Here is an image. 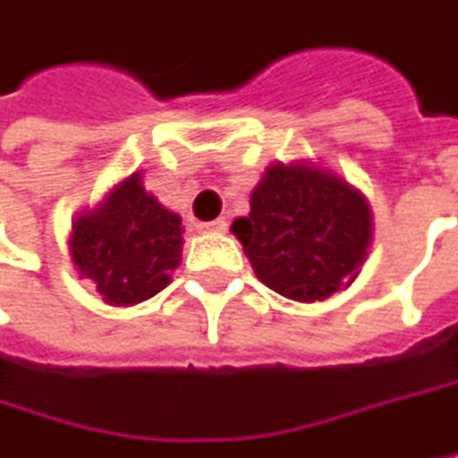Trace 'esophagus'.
I'll return each mask as SVG.
<instances>
[{"label":"esophagus","mask_w":458,"mask_h":458,"mask_svg":"<svg viewBox=\"0 0 458 458\" xmlns=\"http://www.w3.org/2000/svg\"><path fill=\"white\" fill-rule=\"evenodd\" d=\"M196 228L201 230V233H225L228 230V220L217 217V220H209V223H199Z\"/></svg>","instance_id":"1"}]
</instances>
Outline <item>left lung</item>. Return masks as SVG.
Returning <instances> with one entry per match:
<instances>
[{
  "instance_id": "left-lung-1",
  "label": "left lung",
  "mask_w": 458,
  "mask_h": 458,
  "mask_svg": "<svg viewBox=\"0 0 458 458\" xmlns=\"http://www.w3.org/2000/svg\"><path fill=\"white\" fill-rule=\"evenodd\" d=\"M230 230L267 288L310 304L352 285L372 241V212L344 178L312 162H277Z\"/></svg>"
}]
</instances>
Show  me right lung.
Returning <instances> with one entry per match:
<instances>
[{
    "instance_id": "right-lung-1",
    "label": "right lung",
    "mask_w": 458,
    "mask_h": 458,
    "mask_svg": "<svg viewBox=\"0 0 458 458\" xmlns=\"http://www.w3.org/2000/svg\"><path fill=\"white\" fill-rule=\"evenodd\" d=\"M181 217L141 183V173L117 183L91 212L72 223L70 257L106 304L131 307L151 299L181 265Z\"/></svg>"
}]
</instances>
